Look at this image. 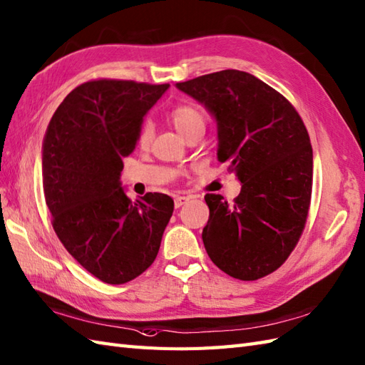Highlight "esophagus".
<instances>
[{
	"instance_id": "1",
	"label": "esophagus",
	"mask_w": 365,
	"mask_h": 365,
	"mask_svg": "<svg viewBox=\"0 0 365 365\" xmlns=\"http://www.w3.org/2000/svg\"><path fill=\"white\" fill-rule=\"evenodd\" d=\"M188 200H190V197L177 196V197L174 199V205H175V208H180V207H183V205H185V203H188Z\"/></svg>"
}]
</instances>
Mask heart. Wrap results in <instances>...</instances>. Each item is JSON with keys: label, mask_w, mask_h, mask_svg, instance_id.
<instances>
[{"label": "heart", "mask_w": 365, "mask_h": 365, "mask_svg": "<svg viewBox=\"0 0 365 365\" xmlns=\"http://www.w3.org/2000/svg\"><path fill=\"white\" fill-rule=\"evenodd\" d=\"M171 121L175 129L179 130V133L183 135L185 138L190 137L194 132H205L207 127L205 113H203L202 108L194 104H182L179 107H175L171 113ZM152 133H154V129H152V125L149 123L141 127L138 135V141L141 146H146V144L150 143Z\"/></svg>", "instance_id": "heart-1"}]
</instances>
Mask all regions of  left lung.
Here are the masks:
<instances>
[{"instance_id": "1", "label": "left lung", "mask_w": 365, "mask_h": 365, "mask_svg": "<svg viewBox=\"0 0 365 365\" xmlns=\"http://www.w3.org/2000/svg\"><path fill=\"white\" fill-rule=\"evenodd\" d=\"M216 118L217 160L241 182L227 203L207 194L202 240L211 261L233 278L272 274L291 255L307 224L312 148L294 106L253 74L224 70L179 82Z\"/></svg>"}]
</instances>
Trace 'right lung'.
I'll list each match as a JSON object with an SVG mask.
<instances>
[{"label":"right lung","instance_id":"add662e5","mask_svg":"<svg viewBox=\"0 0 365 365\" xmlns=\"http://www.w3.org/2000/svg\"><path fill=\"white\" fill-rule=\"evenodd\" d=\"M168 88L88 81L63 99L46 129L41 175L53 228L70 255L108 284L130 282L154 262L173 216L166 194L132 202L120 182L144 115Z\"/></svg>","mask_w":365,"mask_h":365}]
</instances>
